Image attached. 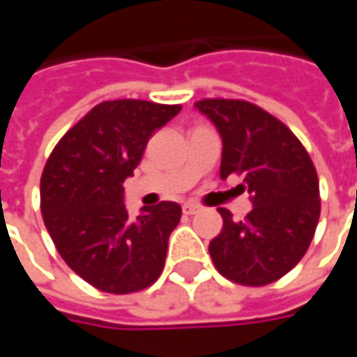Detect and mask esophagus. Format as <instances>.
I'll return each instance as SVG.
<instances>
[{"label":"esophagus","mask_w":357,"mask_h":357,"mask_svg":"<svg viewBox=\"0 0 357 357\" xmlns=\"http://www.w3.org/2000/svg\"><path fill=\"white\" fill-rule=\"evenodd\" d=\"M199 211L200 206L199 204H195V202H185V204H183V213L188 214V216H190V214H197Z\"/></svg>","instance_id":"34e87169"}]
</instances>
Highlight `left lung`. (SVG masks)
Returning a JSON list of instances; mask_svg holds the SVG:
<instances>
[{
    "mask_svg": "<svg viewBox=\"0 0 357 357\" xmlns=\"http://www.w3.org/2000/svg\"><path fill=\"white\" fill-rule=\"evenodd\" d=\"M195 107L222 137L220 178L244 174L252 211L222 230L208 252L216 270L242 286L280 280L302 260L320 218L318 172L304 144L282 121L240 99H202Z\"/></svg>",
    "mask_w": 357,
    "mask_h": 357,
    "instance_id": "obj_1",
    "label": "left lung"
}]
</instances>
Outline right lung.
Masks as SVG:
<instances>
[{
	"label": "right lung",
	"instance_id": "1",
	"mask_svg": "<svg viewBox=\"0 0 357 357\" xmlns=\"http://www.w3.org/2000/svg\"><path fill=\"white\" fill-rule=\"evenodd\" d=\"M181 105L103 101L55 144L41 174V214L57 252L75 274L109 294H132L157 282L181 206L162 200L129 218L123 183L151 135Z\"/></svg>",
	"mask_w": 357,
	"mask_h": 357
}]
</instances>
